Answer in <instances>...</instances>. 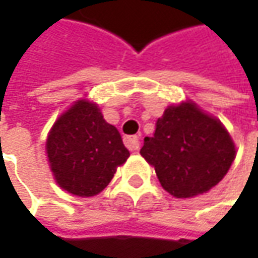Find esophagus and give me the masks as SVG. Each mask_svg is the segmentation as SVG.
<instances>
[{
	"label": "esophagus",
	"instance_id": "1",
	"mask_svg": "<svg viewBox=\"0 0 258 258\" xmlns=\"http://www.w3.org/2000/svg\"><path fill=\"white\" fill-rule=\"evenodd\" d=\"M124 145L129 151H138L141 148V139H139V136H126Z\"/></svg>",
	"mask_w": 258,
	"mask_h": 258
}]
</instances>
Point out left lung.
<instances>
[{
	"label": "left lung",
	"mask_w": 258,
	"mask_h": 258,
	"mask_svg": "<svg viewBox=\"0 0 258 258\" xmlns=\"http://www.w3.org/2000/svg\"><path fill=\"white\" fill-rule=\"evenodd\" d=\"M141 155L155 168L165 191L176 198L207 192L228 172L235 158L223 123L192 102L169 106L158 119Z\"/></svg>",
	"instance_id": "8db88e82"
}]
</instances>
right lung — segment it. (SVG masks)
<instances>
[{"label": "right lung", "mask_w": 258, "mask_h": 258, "mask_svg": "<svg viewBox=\"0 0 258 258\" xmlns=\"http://www.w3.org/2000/svg\"><path fill=\"white\" fill-rule=\"evenodd\" d=\"M45 149L55 182L77 197L102 192L129 158L119 131L104 120L97 104L85 99L55 120Z\"/></svg>", "instance_id": "1"}]
</instances>
